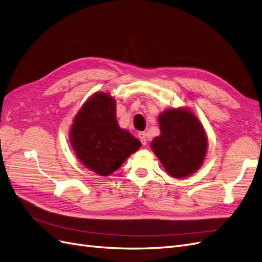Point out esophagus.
<instances>
[{
  "instance_id": "obj_1",
  "label": "esophagus",
  "mask_w": 262,
  "mask_h": 262,
  "mask_svg": "<svg viewBox=\"0 0 262 262\" xmlns=\"http://www.w3.org/2000/svg\"><path fill=\"white\" fill-rule=\"evenodd\" d=\"M138 137H139V139H140V141H141V143H142V145H146V134L144 133V132H140L139 134H138Z\"/></svg>"
}]
</instances>
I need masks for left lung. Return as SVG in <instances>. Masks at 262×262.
I'll list each match as a JSON object with an SVG mask.
<instances>
[{
	"mask_svg": "<svg viewBox=\"0 0 262 262\" xmlns=\"http://www.w3.org/2000/svg\"><path fill=\"white\" fill-rule=\"evenodd\" d=\"M161 134L150 148L166 172L184 179L199 169L208 150V137L198 117L187 107L168 108L158 116Z\"/></svg>",
	"mask_w": 262,
	"mask_h": 262,
	"instance_id": "1",
	"label": "left lung"
}]
</instances>
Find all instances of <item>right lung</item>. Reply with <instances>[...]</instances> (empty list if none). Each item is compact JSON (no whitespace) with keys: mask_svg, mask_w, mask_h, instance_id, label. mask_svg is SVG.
<instances>
[{"mask_svg":"<svg viewBox=\"0 0 262 262\" xmlns=\"http://www.w3.org/2000/svg\"><path fill=\"white\" fill-rule=\"evenodd\" d=\"M70 143L86 168L98 176L112 175L141 142L125 129L116 117V99L110 93L97 92L78 110L70 128Z\"/></svg>","mask_w":262,"mask_h":262,"instance_id":"obj_1","label":"right lung"}]
</instances>
